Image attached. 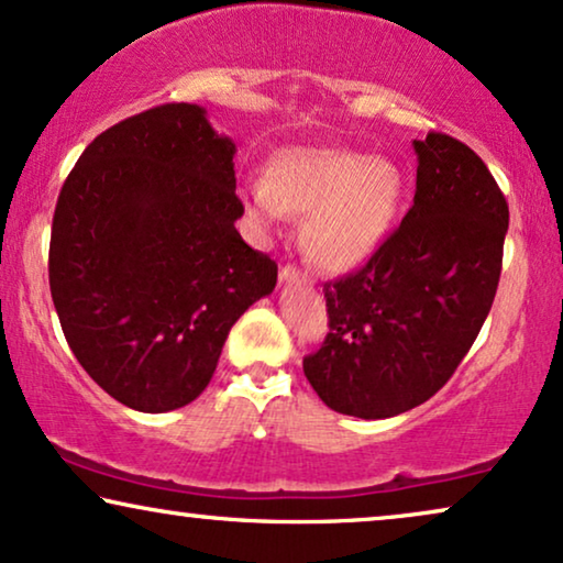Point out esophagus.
I'll list each match as a JSON object with an SVG mask.
<instances>
[{"instance_id": "1", "label": "esophagus", "mask_w": 563, "mask_h": 563, "mask_svg": "<svg viewBox=\"0 0 563 563\" xmlns=\"http://www.w3.org/2000/svg\"><path fill=\"white\" fill-rule=\"evenodd\" d=\"M279 279H282V284H295V282H299V284H310L308 274L299 272L297 266H284L282 272H279Z\"/></svg>"}]
</instances>
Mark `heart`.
Returning <instances> with one entry per match:
<instances>
[{"label": "heart", "mask_w": 563, "mask_h": 563, "mask_svg": "<svg viewBox=\"0 0 563 563\" xmlns=\"http://www.w3.org/2000/svg\"><path fill=\"white\" fill-rule=\"evenodd\" d=\"M404 173L383 155L354 150L295 147L268 163L266 178H247L240 201L261 235L287 217H305L302 247L325 272L364 264L396 222Z\"/></svg>", "instance_id": "heart-1"}]
</instances>
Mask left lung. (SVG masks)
Returning a JSON list of instances; mask_svg holds the SVG:
<instances>
[{
	"mask_svg": "<svg viewBox=\"0 0 563 563\" xmlns=\"http://www.w3.org/2000/svg\"><path fill=\"white\" fill-rule=\"evenodd\" d=\"M413 207L356 274L325 284L323 346L305 377L333 411L390 419L434 396L492 310L509 228L505 194L448 134L413 139Z\"/></svg>",
	"mask_w": 563,
	"mask_h": 563,
	"instance_id": "obj_1",
	"label": "left lung"
}]
</instances>
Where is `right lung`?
<instances>
[{"instance_id":"obj_1","label":"right lung","mask_w":563,"mask_h":563,"mask_svg":"<svg viewBox=\"0 0 563 563\" xmlns=\"http://www.w3.org/2000/svg\"><path fill=\"white\" fill-rule=\"evenodd\" d=\"M235 142L167 103L87 144L58 194L48 284L87 375L142 413L188 406L276 264L240 238Z\"/></svg>"}]
</instances>
